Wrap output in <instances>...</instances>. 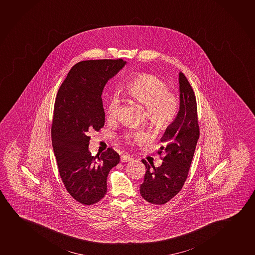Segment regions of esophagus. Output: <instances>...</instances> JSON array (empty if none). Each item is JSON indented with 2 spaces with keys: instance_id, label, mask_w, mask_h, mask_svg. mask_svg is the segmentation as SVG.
Returning <instances> with one entry per match:
<instances>
[{
  "instance_id": "1",
  "label": "esophagus",
  "mask_w": 255,
  "mask_h": 255,
  "mask_svg": "<svg viewBox=\"0 0 255 255\" xmlns=\"http://www.w3.org/2000/svg\"><path fill=\"white\" fill-rule=\"evenodd\" d=\"M132 159V158L130 157L129 155H127V154H124V155L121 156V162H128V161H130Z\"/></svg>"
}]
</instances>
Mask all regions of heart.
Returning a JSON list of instances; mask_svg holds the SVG:
<instances>
[{"label": "heart", "mask_w": 255, "mask_h": 255, "mask_svg": "<svg viewBox=\"0 0 255 255\" xmlns=\"http://www.w3.org/2000/svg\"><path fill=\"white\" fill-rule=\"evenodd\" d=\"M123 91L129 98L146 108V118L154 129L164 130L175 121L180 111V99L177 94L169 90L162 78L151 73L135 74L126 81ZM120 106V98L112 95L108 102V118L117 117ZM128 144L139 143L144 139L141 131H128L124 136Z\"/></svg>", "instance_id": "1"}]
</instances>
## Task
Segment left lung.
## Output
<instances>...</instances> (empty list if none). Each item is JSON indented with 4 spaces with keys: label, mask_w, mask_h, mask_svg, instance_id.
Masks as SVG:
<instances>
[{
    "label": "left lung",
    "mask_w": 255,
    "mask_h": 255,
    "mask_svg": "<svg viewBox=\"0 0 255 255\" xmlns=\"http://www.w3.org/2000/svg\"><path fill=\"white\" fill-rule=\"evenodd\" d=\"M180 111L172 126L160 139L158 154L163 162L155 167L142 159L145 166L140 194L153 204H165L180 192L188 178L193 157L199 139L200 128L196 95L184 74L180 73ZM164 152L165 156L161 157Z\"/></svg>",
    "instance_id": "8db88e82"
}]
</instances>
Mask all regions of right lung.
Returning <instances> with one entry per match:
<instances>
[{"label": "right lung", "instance_id": "obj_1", "mask_svg": "<svg viewBox=\"0 0 255 255\" xmlns=\"http://www.w3.org/2000/svg\"><path fill=\"white\" fill-rule=\"evenodd\" d=\"M122 59H94L75 64L56 96L52 147L65 188L78 203L92 205L107 192V177L120 157L112 148L96 157L89 152V134L104 126L102 93L125 65Z\"/></svg>", "mask_w": 255, "mask_h": 255}]
</instances>
